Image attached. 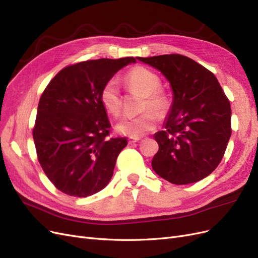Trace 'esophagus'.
Returning a JSON list of instances; mask_svg holds the SVG:
<instances>
[{
  "label": "esophagus",
  "instance_id": "obj_1",
  "mask_svg": "<svg viewBox=\"0 0 258 258\" xmlns=\"http://www.w3.org/2000/svg\"><path fill=\"white\" fill-rule=\"evenodd\" d=\"M140 138H132V137H130L129 139H128V141H129V143L130 144H132V143H136V142H139L140 141Z\"/></svg>",
  "mask_w": 258,
  "mask_h": 258
}]
</instances>
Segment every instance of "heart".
Returning a JSON list of instances; mask_svg holds the SVG:
<instances>
[{"mask_svg": "<svg viewBox=\"0 0 258 258\" xmlns=\"http://www.w3.org/2000/svg\"><path fill=\"white\" fill-rule=\"evenodd\" d=\"M123 82L130 90L144 96L142 110L150 108L159 116L167 113L170 100L166 92L158 89L160 79L157 74L145 67H135L124 74ZM100 101L108 114L117 116L120 113V90L116 81L110 80L104 84L100 92ZM156 115L151 111H146L135 117H123L116 123L115 129L119 135L139 138L152 131L156 126Z\"/></svg>", "mask_w": 258, "mask_h": 258, "instance_id": "heart-1", "label": "heart"}]
</instances>
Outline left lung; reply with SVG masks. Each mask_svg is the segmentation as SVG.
Returning a JSON list of instances; mask_svg holds the SVG:
<instances>
[{
  "mask_svg": "<svg viewBox=\"0 0 258 258\" xmlns=\"http://www.w3.org/2000/svg\"><path fill=\"white\" fill-rule=\"evenodd\" d=\"M166 77L173 93L154 138L159 150L153 170L166 181L185 185L211 174L221 162L231 136V108L215 75L192 59L171 53L138 57Z\"/></svg>",
  "mask_w": 258,
  "mask_h": 258,
  "instance_id": "8db88e82",
  "label": "left lung"
}]
</instances>
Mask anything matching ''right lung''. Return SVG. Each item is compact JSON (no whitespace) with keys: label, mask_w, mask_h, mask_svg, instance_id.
Returning <instances> with one entry per match:
<instances>
[{"label":"right lung","mask_w":258,"mask_h":258,"mask_svg":"<svg viewBox=\"0 0 258 258\" xmlns=\"http://www.w3.org/2000/svg\"><path fill=\"white\" fill-rule=\"evenodd\" d=\"M137 59H98L69 66L44 90L33 139L45 174L62 192L88 197L111 181L127 139L107 138L111 122L100 92L115 73Z\"/></svg>","instance_id":"right-lung-1"}]
</instances>
